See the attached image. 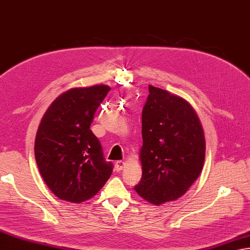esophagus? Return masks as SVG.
Instances as JSON below:
<instances>
[{
    "instance_id": "34e87169",
    "label": "esophagus",
    "mask_w": 250,
    "mask_h": 250,
    "mask_svg": "<svg viewBox=\"0 0 250 250\" xmlns=\"http://www.w3.org/2000/svg\"><path fill=\"white\" fill-rule=\"evenodd\" d=\"M124 167H125V162H123V161H116L115 162V169L118 171L123 169Z\"/></svg>"
}]
</instances>
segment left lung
Wrapping results in <instances>:
<instances>
[{
  "label": "left lung",
  "mask_w": 250,
  "mask_h": 250,
  "mask_svg": "<svg viewBox=\"0 0 250 250\" xmlns=\"http://www.w3.org/2000/svg\"><path fill=\"white\" fill-rule=\"evenodd\" d=\"M142 109L140 162L136 192L151 204L176 201L202 172L206 142L196 112L186 99L149 85Z\"/></svg>",
  "instance_id": "left-lung-1"
}]
</instances>
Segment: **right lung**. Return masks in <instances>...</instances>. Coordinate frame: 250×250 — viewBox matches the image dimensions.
Instances as JSON below:
<instances>
[{"label":"right lung","instance_id":"add662e5","mask_svg":"<svg viewBox=\"0 0 250 250\" xmlns=\"http://www.w3.org/2000/svg\"><path fill=\"white\" fill-rule=\"evenodd\" d=\"M111 88L75 87L56 98L45 112L34 142L40 174L60 200L80 204L98 193L112 174L98 138L89 129Z\"/></svg>","mask_w":250,"mask_h":250}]
</instances>
